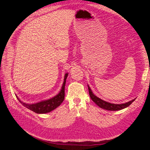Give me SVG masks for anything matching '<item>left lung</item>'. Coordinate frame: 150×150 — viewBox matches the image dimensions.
<instances>
[{
  "instance_id": "8db88e82",
  "label": "left lung",
  "mask_w": 150,
  "mask_h": 150,
  "mask_svg": "<svg viewBox=\"0 0 150 150\" xmlns=\"http://www.w3.org/2000/svg\"><path fill=\"white\" fill-rule=\"evenodd\" d=\"M88 92L90 97H91V99L92 101H93V102H95L96 104H97L99 107H100L101 108H103L104 110H109V111H118V110H121L124 108H125L128 107L130 104L133 102V101L135 100L134 99L131 101H129V102H127L123 104H114V103H110L109 102H107V101H105L103 100L100 99V98L97 97V96H95L93 92H92L91 88L88 85Z\"/></svg>"
}]
</instances>
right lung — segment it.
I'll return each mask as SVG.
<instances>
[{"label":"right lung","instance_id":"right-lung-1","mask_svg":"<svg viewBox=\"0 0 150 150\" xmlns=\"http://www.w3.org/2000/svg\"><path fill=\"white\" fill-rule=\"evenodd\" d=\"M68 74L67 73L64 75V82L60 92L55 97L49 100L40 101V102L34 103V104H27L21 101L18 97L17 99L25 107L27 108L28 109L34 111L35 113L38 114H45L53 110H55L58 106L61 105L64 98V87L66 84V79H67Z\"/></svg>","mask_w":150,"mask_h":150}]
</instances>
